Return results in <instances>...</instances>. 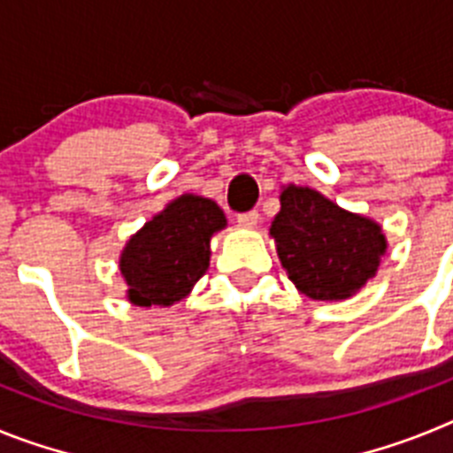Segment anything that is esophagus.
Wrapping results in <instances>:
<instances>
[{
	"instance_id": "esophagus-1",
	"label": "esophagus",
	"mask_w": 453,
	"mask_h": 453,
	"mask_svg": "<svg viewBox=\"0 0 453 453\" xmlns=\"http://www.w3.org/2000/svg\"><path fill=\"white\" fill-rule=\"evenodd\" d=\"M258 222H261V215H258V211H250V213L238 215V224L240 226H247V229H254Z\"/></svg>"
}]
</instances>
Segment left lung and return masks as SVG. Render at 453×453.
<instances>
[{
  "label": "left lung",
  "instance_id": "8db88e82",
  "mask_svg": "<svg viewBox=\"0 0 453 453\" xmlns=\"http://www.w3.org/2000/svg\"><path fill=\"white\" fill-rule=\"evenodd\" d=\"M270 226L276 256L302 295L342 302L365 288L388 250L381 224L351 213L322 192L288 183Z\"/></svg>",
  "mask_w": 453,
  "mask_h": 453
}]
</instances>
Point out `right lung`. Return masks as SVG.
Returning <instances> with one entry per match:
<instances>
[{
	"instance_id": "right-lung-1",
	"label": "right lung",
	"mask_w": 453,
	"mask_h": 453,
	"mask_svg": "<svg viewBox=\"0 0 453 453\" xmlns=\"http://www.w3.org/2000/svg\"><path fill=\"white\" fill-rule=\"evenodd\" d=\"M226 226L222 208L208 197L186 192L172 199L122 254L119 272L134 306L167 308L190 295L211 263V238Z\"/></svg>"
}]
</instances>
